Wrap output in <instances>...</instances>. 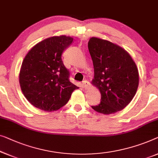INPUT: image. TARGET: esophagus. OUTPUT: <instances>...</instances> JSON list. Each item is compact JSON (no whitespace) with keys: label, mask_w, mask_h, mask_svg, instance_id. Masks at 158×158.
Returning <instances> with one entry per match:
<instances>
[{"label":"esophagus","mask_w":158,"mask_h":158,"mask_svg":"<svg viewBox=\"0 0 158 158\" xmlns=\"http://www.w3.org/2000/svg\"><path fill=\"white\" fill-rule=\"evenodd\" d=\"M82 83H83V86L85 89H87L89 86H90V83H89L87 80H84Z\"/></svg>","instance_id":"obj_1"}]
</instances>
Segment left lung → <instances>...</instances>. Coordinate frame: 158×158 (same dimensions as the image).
I'll return each instance as SVG.
<instances>
[{
  "label": "left lung",
  "mask_w": 158,
  "mask_h": 158,
  "mask_svg": "<svg viewBox=\"0 0 158 158\" xmlns=\"http://www.w3.org/2000/svg\"><path fill=\"white\" fill-rule=\"evenodd\" d=\"M88 50L94 67L93 84L101 94L100 103L91 107L105 115L121 110L138 90L139 74L135 63L127 51L106 40L91 38Z\"/></svg>",
  "instance_id": "8db88e82"
}]
</instances>
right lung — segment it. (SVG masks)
<instances>
[{"label": "right lung", "mask_w": 158, "mask_h": 158, "mask_svg": "<svg viewBox=\"0 0 158 158\" xmlns=\"http://www.w3.org/2000/svg\"><path fill=\"white\" fill-rule=\"evenodd\" d=\"M73 38L54 36L33 47L25 57L19 82L26 99L37 108L51 112L65 106L78 88L70 81V72L62 60L63 51Z\"/></svg>", "instance_id": "add662e5"}]
</instances>
